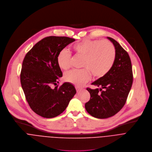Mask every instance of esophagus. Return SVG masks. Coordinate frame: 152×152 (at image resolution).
Returning a JSON list of instances; mask_svg holds the SVG:
<instances>
[{
    "label": "esophagus",
    "instance_id": "esophagus-1",
    "mask_svg": "<svg viewBox=\"0 0 152 152\" xmlns=\"http://www.w3.org/2000/svg\"><path fill=\"white\" fill-rule=\"evenodd\" d=\"M75 88H76V90H77V92H81V91L83 90L81 88H80V87H78V86H76V87H75Z\"/></svg>",
    "mask_w": 152,
    "mask_h": 152
}]
</instances>
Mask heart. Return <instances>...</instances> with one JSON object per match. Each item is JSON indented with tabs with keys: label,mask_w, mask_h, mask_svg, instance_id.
<instances>
[{
	"label": "heart",
	"mask_w": 152,
	"mask_h": 152,
	"mask_svg": "<svg viewBox=\"0 0 152 152\" xmlns=\"http://www.w3.org/2000/svg\"><path fill=\"white\" fill-rule=\"evenodd\" d=\"M74 51L84 60L82 69H73L65 74V80L74 85L81 86L86 83L92 74L95 78L105 75L113 67L115 58V50L108 41L86 40L75 44ZM71 54L66 50L60 51L57 56V63L64 70L71 66Z\"/></svg>",
	"instance_id": "1"
}]
</instances>
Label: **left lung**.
Instances as JSON below:
<instances>
[{
	"instance_id": "8db88e82",
	"label": "left lung",
	"mask_w": 152,
	"mask_h": 152,
	"mask_svg": "<svg viewBox=\"0 0 152 152\" xmlns=\"http://www.w3.org/2000/svg\"><path fill=\"white\" fill-rule=\"evenodd\" d=\"M107 38L115 50L114 65L105 75L92 83L100 88H87L90 99L86 103L85 108L88 114L98 118L113 116L123 108L133 82L132 64L128 53L115 40Z\"/></svg>"
}]
</instances>
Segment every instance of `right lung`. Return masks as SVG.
I'll use <instances>...</instances> for the list:
<instances>
[{
  "label": "right lung",
  "instance_id": "1",
  "mask_svg": "<svg viewBox=\"0 0 152 152\" xmlns=\"http://www.w3.org/2000/svg\"><path fill=\"white\" fill-rule=\"evenodd\" d=\"M75 39L66 37H46L37 42L25 56L20 81L26 100L31 109L44 118L62 113L76 94L74 86L68 82L57 85L62 72L57 56Z\"/></svg>",
  "mask_w": 152,
  "mask_h": 152
}]
</instances>
